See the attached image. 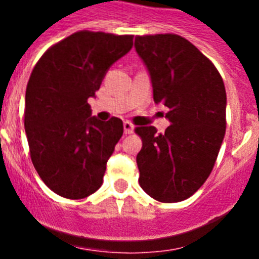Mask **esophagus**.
I'll return each instance as SVG.
<instances>
[{"mask_svg":"<svg viewBox=\"0 0 259 259\" xmlns=\"http://www.w3.org/2000/svg\"><path fill=\"white\" fill-rule=\"evenodd\" d=\"M123 128H124V134L125 135H131L134 132V124L131 122H124L123 123Z\"/></svg>","mask_w":259,"mask_h":259,"instance_id":"obj_1","label":"esophagus"}]
</instances>
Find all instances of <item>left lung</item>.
<instances>
[{"mask_svg": "<svg viewBox=\"0 0 259 259\" xmlns=\"http://www.w3.org/2000/svg\"><path fill=\"white\" fill-rule=\"evenodd\" d=\"M149 71L155 104L168 109L170 127H136L140 187L159 202L187 200L206 182L226 134V88L206 56L175 33L135 37Z\"/></svg>", "mask_w": 259, "mask_h": 259, "instance_id": "1", "label": "left lung"}]
</instances>
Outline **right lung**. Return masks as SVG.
Segmentation results:
<instances>
[{
	"label": "right lung",
	"instance_id": "1",
	"mask_svg": "<svg viewBox=\"0 0 259 259\" xmlns=\"http://www.w3.org/2000/svg\"><path fill=\"white\" fill-rule=\"evenodd\" d=\"M132 45V35L79 31L52 45L32 70L24 107L29 154L41 180L62 197L80 200L101 187L123 122L91 116L88 98Z\"/></svg>",
	"mask_w": 259,
	"mask_h": 259
}]
</instances>
